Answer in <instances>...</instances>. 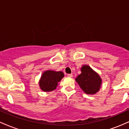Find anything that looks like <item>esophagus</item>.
<instances>
[{
    "instance_id": "obj_1",
    "label": "esophagus",
    "mask_w": 129,
    "mask_h": 129,
    "mask_svg": "<svg viewBox=\"0 0 129 129\" xmlns=\"http://www.w3.org/2000/svg\"><path fill=\"white\" fill-rule=\"evenodd\" d=\"M68 77H72L73 75H72V74H68Z\"/></svg>"
}]
</instances>
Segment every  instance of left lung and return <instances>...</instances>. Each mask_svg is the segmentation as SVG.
<instances>
[{
  "mask_svg": "<svg viewBox=\"0 0 129 129\" xmlns=\"http://www.w3.org/2000/svg\"><path fill=\"white\" fill-rule=\"evenodd\" d=\"M81 74L76 78L77 83L87 94H95L99 91L102 85V79L96 71L88 65H83Z\"/></svg>",
  "mask_w": 129,
  "mask_h": 129,
  "instance_id": "1",
  "label": "left lung"
}]
</instances>
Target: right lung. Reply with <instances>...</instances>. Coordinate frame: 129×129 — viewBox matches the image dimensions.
I'll return each mask as SVG.
<instances>
[{
	"instance_id": "1",
	"label": "right lung",
	"mask_w": 129,
	"mask_h": 129,
	"mask_svg": "<svg viewBox=\"0 0 129 129\" xmlns=\"http://www.w3.org/2000/svg\"><path fill=\"white\" fill-rule=\"evenodd\" d=\"M64 76V73L62 71H45L39 80L40 89L44 92L52 91L57 88L58 83Z\"/></svg>"
}]
</instances>
